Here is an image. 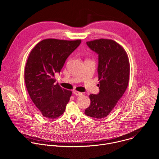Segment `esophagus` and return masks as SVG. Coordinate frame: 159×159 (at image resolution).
Segmentation results:
<instances>
[{"instance_id":"esophagus-1","label":"esophagus","mask_w":159,"mask_h":159,"mask_svg":"<svg viewBox=\"0 0 159 159\" xmlns=\"http://www.w3.org/2000/svg\"><path fill=\"white\" fill-rule=\"evenodd\" d=\"M73 94H74V95H75V96H80V95L82 94L81 93L78 92V91H76V90H74V91H73Z\"/></svg>"}]
</instances>
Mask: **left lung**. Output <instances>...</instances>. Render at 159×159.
<instances>
[{
	"label": "left lung",
	"mask_w": 159,
	"mask_h": 159,
	"mask_svg": "<svg viewBox=\"0 0 159 159\" xmlns=\"http://www.w3.org/2000/svg\"><path fill=\"white\" fill-rule=\"evenodd\" d=\"M86 43L99 55V93L90 94V104L85 110V115L101 119L109 114L126 90L129 61L123 47L114 40L99 39Z\"/></svg>",
	"instance_id": "obj_1"
}]
</instances>
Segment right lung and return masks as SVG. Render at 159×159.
Returning <instances> with one entry per match:
<instances>
[{
    "instance_id": "1",
    "label": "right lung",
    "mask_w": 159,
    "mask_h": 159,
    "mask_svg": "<svg viewBox=\"0 0 159 159\" xmlns=\"http://www.w3.org/2000/svg\"><path fill=\"white\" fill-rule=\"evenodd\" d=\"M80 43V39H45L29 55L25 70L26 86L33 102L45 118H57L65 111L72 93L55 83V74L60 73Z\"/></svg>"
}]
</instances>
